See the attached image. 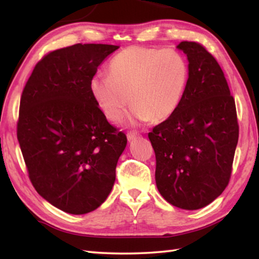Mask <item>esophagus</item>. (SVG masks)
I'll use <instances>...</instances> for the list:
<instances>
[{"instance_id":"obj_1","label":"esophagus","mask_w":259,"mask_h":259,"mask_svg":"<svg viewBox=\"0 0 259 259\" xmlns=\"http://www.w3.org/2000/svg\"><path fill=\"white\" fill-rule=\"evenodd\" d=\"M138 137V135L136 133H129L128 135H126V138H128V142H134V140Z\"/></svg>"}]
</instances>
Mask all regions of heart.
<instances>
[{
    "mask_svg": "<svg viewBox=\"0 0 259 259\" xmlns=\"http://www.w3.org/2000/svg\"><path fill=\"white\" fill-rule=\"evenodd\" d=\"M109 75L90 78L89 93L108 120L119 121L130 102L129 122L164 121L177 111L190 81V66L181 52L129 47L109 61Z\"/></svg>",
    "mask_w": 259,
    "mask_h": 259,
    "instance_id": "1",
    "label": "heart"
}]
</instances>
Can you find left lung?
<instances>
[{
  "label": "left lung",
  "mask_w": 259,
  "mask_h": 259,
  "mask_svg": "<svg viewBox=\"0 0 259 259\" xmlns=\"http://www.w3.org/2000/svg\"><path fill=\"white\" fill-rule=\"evenodd\" d=\"M186 55L190 81L182 104L148 134L155 152V182L175 207L201 209L229 184L239 139L236 109L217 60L195 42L177 46Z\"/></svg>",
  "instance_id": "left-lung-1"
}]
</instances>
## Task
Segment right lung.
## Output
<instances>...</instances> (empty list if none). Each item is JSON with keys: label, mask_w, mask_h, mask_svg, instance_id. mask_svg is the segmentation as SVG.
Masks as SVG:
<instances>
[{"label": "right lung", "mask_w": 259, "mask_h": 259, "mask_svg": "<svg viewBox=\"0 0 259 259\" xmlns=\"http://www.w3.org/2000/svg\"><path fill=\"white\" fill-rule=\"evenodd\" d=\"M117 46L74 45L38 61L20 99L17 137L35 190L72 214L94 211L115 182L126 137L108 123L89 82Z\"/></svg>", "instance_id": "obj_1"}]
</instances>
